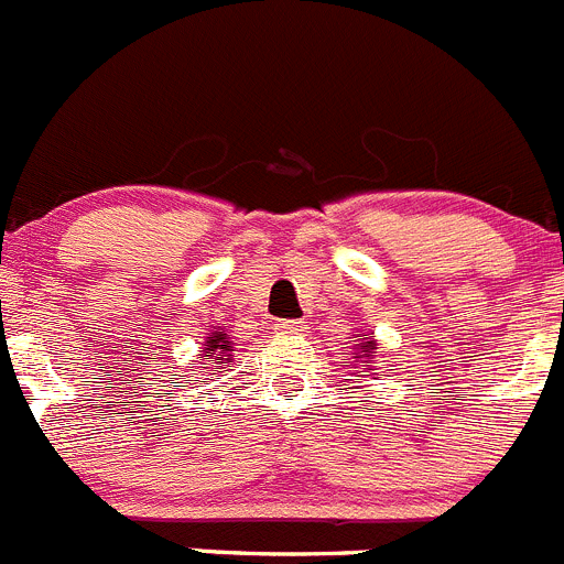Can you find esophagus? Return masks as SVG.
<instances>
[{"instance_id":"esophagus-1","label":"esophagus","mask_w":564,"mask_h":564,"mask_svg":"<svg viewBox=\"0 0 564 564\" xmlns=\"http://www.w3.org/2000/svg\"><path fill=\"white\" fill-rule=\"evenodd\" d=\"M275 328L281 334H303V332H306V326H303V319H278Z\"/></svg>"}]
</instances>
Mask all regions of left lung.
Returning <instances> with one entry per match:
<instances>
[{
  "instance_id": "8db88e82",
  "label": "left lung",
  "mask_w": 564,
  "mask_h": 564,
  "mask_svg": "<svg viewBox=\"0 0 564 564\" xmlns=\"http://www.w3.org/2000/svg\"><path fill=\"white\" fill-rule=\"evenodd\" d=\"M351 343H354V362H357V373L362 379H373V370H377V339L370 337L368 332H359L351 334Z\"/></svg>"
}]
</instances>
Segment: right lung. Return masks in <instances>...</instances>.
Segmentation results:
<instances>
[{
    "label": "right lung",
    "instance_id": "right-lung-1",
    "mask_svg": "<svg viewBox=\"0 0 564 564\" xmlns=\"http://www.w3.org/2000/svg\"><path fill=\"white\" fill-rule=\"evenodd\" d=\"M205 348H202V354H199V359H202V365H213V368H230V362H232V351H236V348H232V345L236 343H230V334L225 332V328H213L210 334H207L205 337Z\"/></svg>",
    "mask_w": 564,
    "mask_h": 564
}]
</instances>
